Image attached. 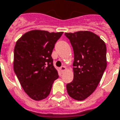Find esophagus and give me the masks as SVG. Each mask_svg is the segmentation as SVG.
<instances>
[{
  "mask_svg": "<svg viewBox=\"0 0 120 120\" xmlns=\"http://www.w3.org/2000/svg\"><path fill=\"white\" fill-rule=\"evenodd\" d=\"M66 69H67V68L65 67V66H62V67L60 68V70L61 71V72H62L64 71H66Z\"/></svg>",
  "mask_w": 120,
  "mask_h": 120,
  "instance_id": "obj_1",
  "label": "esophagus"
}]
</instances>
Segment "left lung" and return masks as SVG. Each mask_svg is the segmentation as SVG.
I'll return each mask as SVG.
<instances>
[{
    "instance_id": "8db88e82",
    "label": "left lung",
    "mask_w": 120,
    "mask_h": 120,
    "mask_svg": "<svg viewBox=\"0 0 120 120\" xmlns=\"http://www.w3.org/2000/svg\"><path fill=\"white\" fill-rule=\"evenodd\" d=\"M73 48L74 79L66 86L67 93L76 101L93 94L107 66L106 46L98 35L90 31L65 33Z\"/></svg>"
}]
</instances>
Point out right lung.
<instances>
[{
    "mask_svg": "<svg viewBox=\"0 0 120 120\" xmlns=\"http://www.w3.org/2000/svg\"><path fill=\"white\" fill-rule=\"evenodd\" d=\"M63 32L33 30L24 34L16 43L13 68L23 90L32 99L48 96L58 78L51 53Z\"/></svg>",
    "mask_w": 120,
    "mask_h": 120,
    "instance_id": "right-lung-1",
    "label": "right lung"
}]
</instances>
